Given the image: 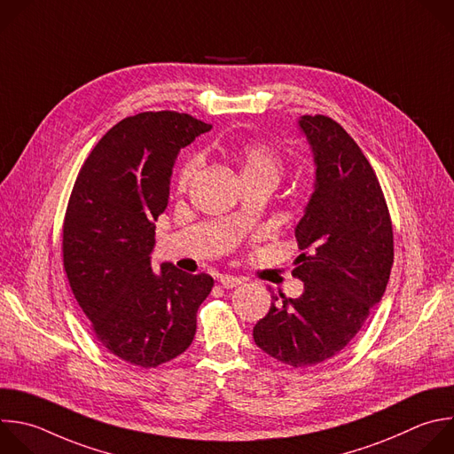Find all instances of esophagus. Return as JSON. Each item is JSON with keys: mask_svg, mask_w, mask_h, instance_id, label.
Wrapping results in <instances>:
<instances>
[{"mask_svg": "<svg viewBox=\"0 0 454 454\" xmlns=\"http://www.w3.org/2000/svg\"><path fill=\"white\" fill-rule=\"evenodd\" d=\"M244 279L240 276H230V274H224L219 278V283L224 286V288H233L237 285H240Z\"/></svg>", "mask_w": 454, "mask_h": 454, "instance_id": "34e87169", "label": "esophagus"}]
</instances>
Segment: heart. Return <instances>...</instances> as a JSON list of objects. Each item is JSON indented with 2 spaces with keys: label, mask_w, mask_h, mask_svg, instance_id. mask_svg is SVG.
Returning a JSON list of instances; mask_svg holds the SVG:
<instances>
[{
  "label": "heart",
  "mask_w": 454,
  "mask_h": 454,
  "mask_svg": "<svg viewBox=\"0 0 454 454\" xmlns=\"http://www.w3.org/2000/svg\"><path fill=\"white\" fill-rule=\"evenodd\" d=\"M235 159L240 162L242 176H267L272 180H279L283 171V160L278 151L263 142V140H247L235 149ZM201 166V159L198 155L187 159L178 169L176 185L178 189H185L196 171Z\"/></svg>",
  "instance_id": "obj_1"
}]
</instances>
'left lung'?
Instances as JSON below:
<instances>
[{
    "mask_svg": "<svg viewBox=\"0 0 454 454\" xmlns=\"http://www.w3.org/2000/svg\"><path fill=\"white\" fill-rule=\"evenodd\" d=\"M297 122L317 168L295 226L303 253L292 274L305 290L295 299L272 294L269 314L253 328L256 346L294 369L321 364L353 340L381 301L394 263L388 207L358 144L328 115Z\"/></svg>",
    "mask_w": 454,
    "mask_h": 454,
    "instance_id": "obj_1",
    "label": "left lung"
}]
</instances>
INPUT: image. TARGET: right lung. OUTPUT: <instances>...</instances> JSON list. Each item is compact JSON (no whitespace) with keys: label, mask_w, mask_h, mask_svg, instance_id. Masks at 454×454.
Returning <instances> with one entry per match:
<instances>
[{"label":"right lung","mask_w":454,"mask_h":454,"mask_svg":"<svg viewBox=\"0 0 454 454\" xmlns=\"http://www.w3.org/2000/svg\"><path fill=\"white\" fill-rule=\"evenodd\" d=\"M212 126L171 110L112 126L74 182L62 230L64 270L90 328L112 355L144 369L180 356L214 278L166 262L151 269L180 151Z\"/></svg>","instance_id":"obj_1"}]
</instances>
